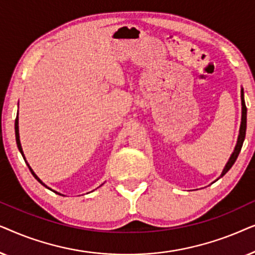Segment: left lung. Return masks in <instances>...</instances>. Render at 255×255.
I'll return each instance as SVG.
<instances>
[{
	"mask_svg": "<svg viewBox=\"0 0 255 255\" xmlns=\"http://www.w3.org/2000/svg\"><path fill=\"white\" fill-rule=\"evenodd\" d=\"M240 99H242V123H240L238 140H237L236 147H235V149H233L231 156H230L228 162H226L224 169H223L221 176H219L218 179H221L222 176H224L225 174L229 172L230 168H231V167L233 166V163L236 162V160H237V158H238V155L240 153V149H242V147H243V142H244V140H245L246 123H247V120H246V118H247V109H246V104H245V99H244V88H243V87H242V90H240ZM217 180H216V181H217ZM214 182H215V181H214Z\"/></svg>",
	"mask_w": 255,
	"mask_h": 255,
	"instance_id": "left-lung-1",
	"label": "left lung"
}]
</instances>
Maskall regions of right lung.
<instances>
[{"instance_id":"obj_1","label":"right lung","mask_w":255,"mask_h":255,"mask_svg":"<svg viewBox=\"0 0 255 255\" xmlns=\"http://www.w3.org/2000/svg\"><path fill=\"white\" fill-rule=\"evenodd\" d=\"M15 133H16V142H17V147H18V149H19V152H20V154H22V155H23V158H24V160H25L26 165H27V167H29V168H30V170H31V173H32V175H33L34 177H36V180L38 181V182H40L41 184H43V186H44V187H46V188H47V189H50V190H52L50 187H47V186H46V184H45V183L43 182V181H41V180L39 179V177H38V176L36 175V173H34V172H33V169H32V168H31V167H30V165H29V163H27V161H26V159H25V155H24V152H23L22 145H20V140H19V128H18V114H17V117H16V121H15ZM52 191H54V190H52ZM54 193H55V194H59V193H58V191H54ZM59 195H61V194H59ZM62 196H64V195H62Z\"/></svg>"}]
</instances>
